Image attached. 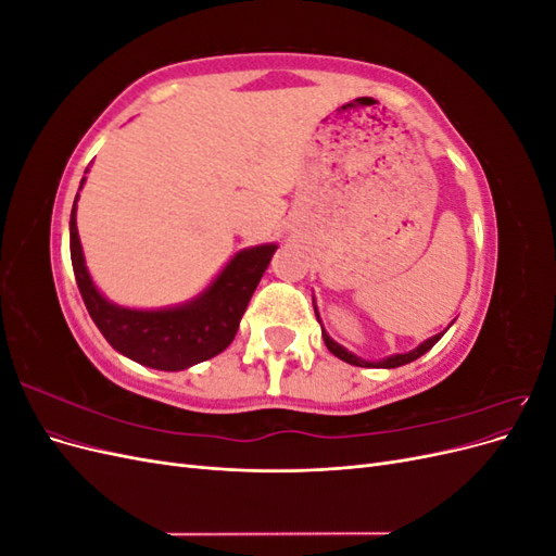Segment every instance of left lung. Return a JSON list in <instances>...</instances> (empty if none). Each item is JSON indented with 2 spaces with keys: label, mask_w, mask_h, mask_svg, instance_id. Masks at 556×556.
I'll return each mask as SVG.
<instances>
[{
  "label": "left lung",
  "mask_w": 556,
  "mask_h": 556,
  "mask_svg": "<svg viewBox=\"0 0 556 556\" xmlns=\"http://www.w3.org/2000/svg\"><path fill=\"white\" fill-rule=\"evenodd\" d=\"M315 315H317V308H315ZM317 319H319V315H317ZM443 333H445V331L431 336V339H427L422 345H417L413 352H406V355H392V357H387V359H382V362H364V359L355 357V355H352V352H348L345 348H341L339 343L331 341L325 329H323V339H325V345L329 348L331 355H336V357L343 359V362H348V364H352V366H366V368H371V366H376V368H396V366H403V364H410V362H415L417 357H422L425 352H429L435 343H439V339H441Z\"/></svg>",
  "instance_id": "left-lung-1"
}]
</instances>
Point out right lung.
<instances>
[{
  "label": "right lung",
  "mask_w": 556,
  "mask_h": 556,
  "mask_svg": "<svg viewBox=\"0 0 556 556\" xmlns=\"http://www.w3.org/2000/svg\"><path fill=\"white\" fill-rule=\"evenodd\" d=\"M76 201L78 194L70 223L72 266L80 296L104 339L125 357L160 368V371H182V368L220 355L237 336L248 301L278 245L241 250L213 280L211 288L190 304L164 311L121 308L97 292L88 274L78 241Z\"/></svg>",
  "instance_id": "add662e5"
}]
</instances>
